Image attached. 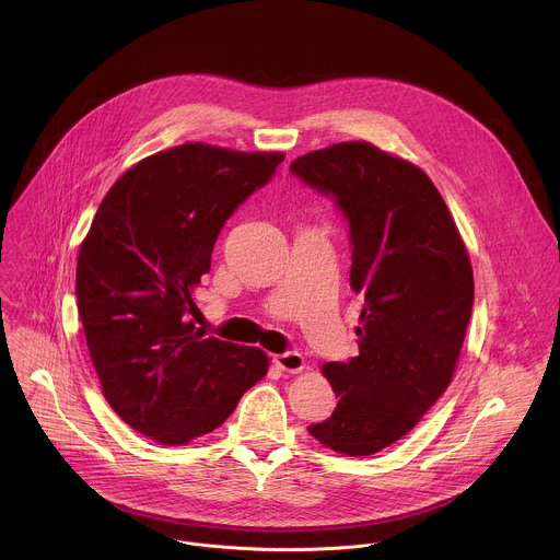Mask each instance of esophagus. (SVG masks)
Segmentation results:
<instances>
[{"label": "esophagus", "mask_w": 560, "mask_h": 560, "mask_svg": "<svg viewBox=\"0 0 560 560\" xmlns=\"http://www.w3.org/2000/svg\"><path fill=\"white\" fill-rule=\"evenodd\" d=\"M275 363L279 370L283 372H290V374H299L303 368H305V361L299 352H283V354H277L275 357Z\"/></svg>", "instance_id": "34e87169"}]
</instances>
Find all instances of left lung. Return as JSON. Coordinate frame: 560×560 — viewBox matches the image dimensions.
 Returning a JSON list of instances; mask_svg holds the SVG:
<instances>
[{
  "instance_id": "left-lung-1",
  "label": "left lung",
  "mask_w": 560,
  "mask_h": 560,
  "mask_svg": "<svg viewBox=\"0 0 560 560\" xmlns=\"http://www.w3.org/2000/svg\"><path fill=\"white\" fill-rule=\"evenodd\" d=\"M290 171L335 195L350 221V288L361 294L359 357L324 363L339 404L307 432L343 456L406 436L452 383L474 275L463 236L432 179L370 141L296 156Z\"/></svg>"
}]
</instances>
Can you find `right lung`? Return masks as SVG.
<instances>
[{"instance_id":"1","label":"right lung","mask_w":560,"mask_h":560,"mask_svg":"<svg viewBox=\"0 0 560 560\" xmlns=\"http://www.w3.org/2000/svg\"><path fill=\"white\" fill-rule=\"evenodd\" d=\"M283 152L188 141L128 168L106 192L77 257V307L104 398L162 445L217 430L268 374L259 348L195 328V290L234 208Z\"/></svg>"}]
</instances>
